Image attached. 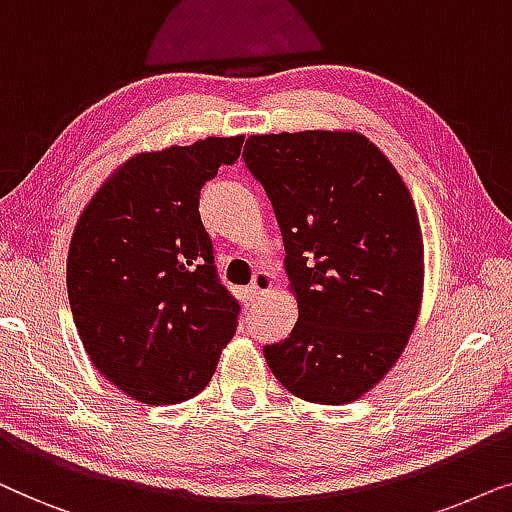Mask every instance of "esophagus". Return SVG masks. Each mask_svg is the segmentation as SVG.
Listing matches in <instances>:
<instances>
[{"label":"esophagus","mask_w":512,"mask_h":512,"mask_svg":"<svg viewBox=\"0 0 512 512\" xmlns=\"http://www.w3.org/2000/svg\"><path fill=\"white\" fill-rule=\"evenodd\" d=\"M271 285H274V276L267 274V271H257L255 278H252L250 288L245 290V297H248V302H257L262 295H267L271 290Z\"/></svg>","instance_id":"obj_1"}]
</instances>
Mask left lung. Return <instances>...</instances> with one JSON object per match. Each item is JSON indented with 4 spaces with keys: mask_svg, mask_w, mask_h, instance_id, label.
I'll list each match as a JSON object with an SVG mask.
<instances>
[{
    "mask_svg": "<svg viewBox=\"0 0 512 512\" xmlns=\"http://www.w3.org/2000/svg\"><path fill=\"white\" fill-rule=\"evenodd\" d=\"M245 168L267 192L299 318L264 346L297 398L344 405L391 370L424 288L417 208L384 154L358 133L250 135Z\"/></svg>",
    "mask_w": 512,
    "mask_h": 512,
    "instance_id": "obj_1",
    "label": "left lung"
}]
</instances>
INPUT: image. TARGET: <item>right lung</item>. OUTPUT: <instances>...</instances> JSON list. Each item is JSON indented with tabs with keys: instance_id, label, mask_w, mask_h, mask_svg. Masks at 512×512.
I'll return each mask as SVG.
<instances>
[{
	"instance_id": "right-lung-1",
	"label": "right lung",
	"mask_w": 512,
	"mask_h": 512,
	"mask_svg": "<svg viewBox=\"0 0 512 512\" xmlns=\"http://www.w3.org/2000/svg\"><path fill=\"white\" fill-rule=\"evenodd\" d=\"M238 138L138 154L98 189L74 229L67 295L91 363L147 405L199 395L241 304L222 283L201 189L241 154Z\"/></svg>"
}]
</instances>
